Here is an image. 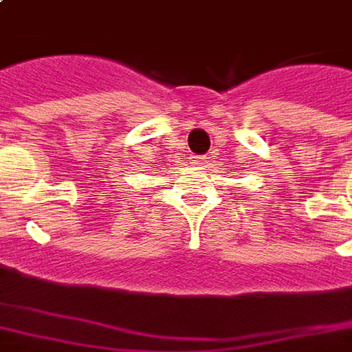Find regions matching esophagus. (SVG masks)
<instances>
[{"label": "esophagus", "instance_id": "obj_1", "mask_svg": "<svg viewBox=\"0 0 352 352\" xmlns=\"http://www.w3.org/2000/svg\"><path fill=\"white\" fill-rule=\"evenodd\" d=\"M190 164L195 166V168H203L206 164V157H197V155H192L190 157Z\"/></svg>", "mask_w": 352, "mask_h": 352}]
</instances>
